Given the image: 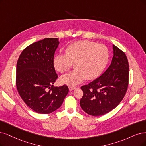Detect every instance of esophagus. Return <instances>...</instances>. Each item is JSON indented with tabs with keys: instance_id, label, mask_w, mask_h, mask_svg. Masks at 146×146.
I'll use <instances>...</instances> for the list:
<instances>
[{
	"instance_id": "obj_1",
	"label": "esophagus",
	"mask_w": 146,
	"mask_h": 146,
	"mask_svg": "<svg viewBox=\"0 0 146 146\" xmlns=\"http://www.w3.org/2000/svg\"><path fill=\"white\" fill-rule=\"evenodd\" d=\"M75 88H76L74 87H68V89H69L70 91H72V90H74Z\"/></svg>"
}]
</instances>
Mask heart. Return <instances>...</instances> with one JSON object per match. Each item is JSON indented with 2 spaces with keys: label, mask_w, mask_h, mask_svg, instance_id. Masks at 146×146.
I'll return each mask as SVG.
<instances>
[{
  "label": "heart",
  "mask_w": 146,
  "mask_h": 146,
  "mask_svg": "<svg viewBox=\"0 0 146 146\" xmlns=\"http://www.w3.org/2000/svg\"><path fill=\"white\" fill-rule=\"evenodd\" d=\"M65 54H56L53 58V65L59 73H64L74 62V71L64 74L61 83L76 86L88 78L94 79L104 71L109 59V51L103 44L88 40L78 41L69 44Z\"/></svg>",
  "instance_id": "1"
}]
</instances>
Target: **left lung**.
<instances>
[{"instance_id":"1","label":"left lung","mask_w":146,"mask_h":146,"mask_svg":"<svg viewBox=\"0 0 146 146\" xmlns=\"http://www.w3.org/2000/svg\"><path fill=\"white\" fill-rule=\"evenodd\" d=\"M110 66L98 78L83 85L80 105L84 112L100 116L114 110L125 97L128 87L129 63L125 53L113 44Z\"/></svg>"}]
</instances>
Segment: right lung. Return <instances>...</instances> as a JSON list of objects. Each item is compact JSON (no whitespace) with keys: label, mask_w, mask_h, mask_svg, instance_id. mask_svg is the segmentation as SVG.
<instances>
[{"label":"right lung","mask_w":146,"mask_h":146,"mask_svg":"<svg viewBox=\"0 0 146 146\" xmlns=\"http://www.w3.org/2000/svg\"><path fill=\"white\" fill-rule=\"evenodd\" d=\"M59 44V39L53 38L35 42L22 51L17 63L18 92L25 103L39 114L58 110L68 93L66 85L53 87L58 75L52 61Z\"/></svg>","instance_id":"add662e5"}]
</instances>
